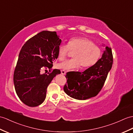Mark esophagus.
Returning <instances> with one entry per match:
<instances>
[{
	"mask_svg": "<svg viewBox=\"0 0 133 133\" xmlns=\"http://www.w3.org/2000/svg\"><path fill=\"white\" fill-rule=\"evenodd\" d=\"M61 74H62V75H66V71L65 70H62L61 71Z\"/></svg>",
	"mask_w": 133,
	"mask_h": 133,
	"instance_id": "34e87169",
	"label": "esophagus"
}]
</instances>
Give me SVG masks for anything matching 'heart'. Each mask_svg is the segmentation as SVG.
<instances>
[{
  "label": "heart",
  "mask_w": 133,
  "mask_h": 133,
  "mask_svg": "<svg viewBox=\"0 0 133 133\" xmlns=\"http://www.w3.org/2000/svg\"><path fill=\"white\" fill-rule=\"evenodd\" d=\"M70 51H75L73 58L59 64V67L65 70H72L81 66L82 69H88L94 66L99 61L102 50L99 46L88 38L72 37L69 39L67 45L62 44L58 48V58L63 61Z\"/></svg>",
  "instance_id": "obj_1"
}]
</instances>
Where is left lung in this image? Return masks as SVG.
<instances>
[{
	"mask_svg": "<svg viewBox=\"0 0 133 133\" xmlns=\"http://www.w3.org/2000/svg\"><path fill=\"white\" fill-rule=\"evenodd\" d=\"M113 64L111 48L106 46L105 50L97 62L83 72L76 75L66 74L65 93L77 100H86L96 96L101 90Z\"/></svg>",
	"mask_w": 133,
	"mask_h": 133,
	"instance_id": "obj_1",
	"label": "left lung"
}]
</instances>
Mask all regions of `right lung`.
I'll return each mask as SVG.
<instances>
[{
  "label": "right lung",
  "mask_w": 133,
  "mask_h": 133,
  "mask_svg": "<svg viewBox=\"0 0 133 133\" xmlns=\"http://www.w3.org/2000/svg\"><path fill=\"white\" fill-rule=\"evenodd\" d=\"M61 41L56 32L42 31L28 40L21 48L14 82L18 97L26 105L35 107L41 104L48 86L61 73L59 70L51 67L52 62L58 58Z\"/></svg>",
  "instance_id": "obj_1"
}]
</instances>
